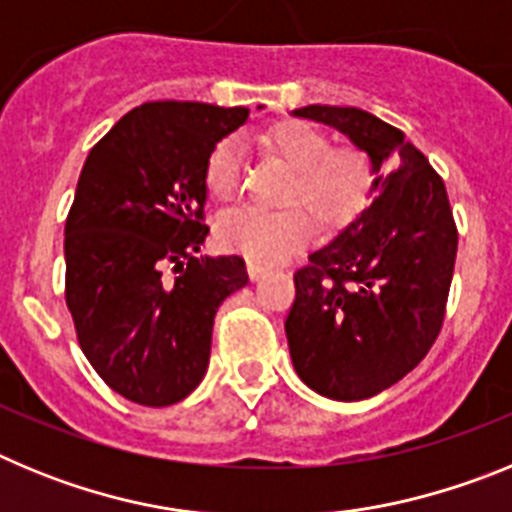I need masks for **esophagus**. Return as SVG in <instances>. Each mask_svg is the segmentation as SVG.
I'll list each match as a JSON object with an SVG mask.
<instances>
[{
  "label": "esophagus",
  "mask_w": 512,
  "mask_h": 512,
  "mask_svg": "<svg viewBox=\"0 0 512 512\" xmlns=\"http://www.w3.org/2000/svg\"><path fill=\"white\" fill-rule=\"evenodd\" d=\"M264 274H266L264 266L248 261V277H251V282H259V279H264Z\"/></svg>",
  "instance_id": "34e87169"
}]
</instances>
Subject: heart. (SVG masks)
Wrapping results in <instances>:
<instances>
[{"label": "heart", "instance_id": "heart-1", "mask_svg": "<svg viewBox=\"0 0 512 512\" xmlns=\"http://www.w3.org/2000/svg\"><path fill=\"white\" fill-rule=\"evenodd\" d=\"M266 146L292 169L282 210L238 207L220 217L217 241L261 266L287 261L307 246L316 217L325 230H341L369 207L377 169L361 146H330V135L310 122L289 120L266 133ZM243 148L223 138L205 161V189L215 202H228L241 187Z\"/></svg>", "mask_w": 512, "mask_h": 512}]
</instances>
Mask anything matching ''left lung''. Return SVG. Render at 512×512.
<instances>
[{"instance_id":"8db88e82","label":"left lung","mask_w":512,"mask_h":512,"mask_svg":"<svg viewBox=\"0 0 512 512\" xmlns=\"http://www.w3.org/2000/svg\"><path fill=\"white\" fill-rule=\"evenodd\" d=\"M292 115L341 130L377 169L372 205L295 274L284 323L310 390L366 400L413 372L441 333L459 243L449 194L402 130L372 112L310 104Z\"/></svg>"}]
</instances>
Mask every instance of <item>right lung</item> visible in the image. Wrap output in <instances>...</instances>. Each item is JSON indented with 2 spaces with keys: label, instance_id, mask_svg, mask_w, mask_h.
Here are the masks:
<instances>
[{
  "label": "right lung",
  "instance_id": "right-lung-1",
  "mask_svg": "<svg viewBox=\"0 0 512 512\" xmlns=\"http://www.w3.org/2000/svg\"><path fill=\"white\" fill-rule=\"evenodd\" d=\"M246 107L146 102L89 151L66 217V305L94 372L166 408L202 382L217 307L248 284L241 256H197L205 161Z\"/></svg>",
  "mask_w": 512,
  "mask_h": 512
}]
</instances>
